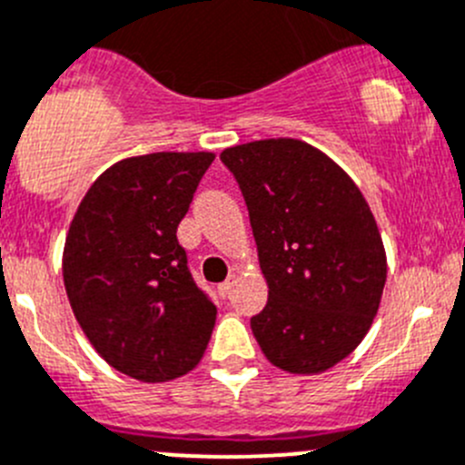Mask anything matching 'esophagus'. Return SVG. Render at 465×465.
Returning a JSON list of instances; mask_svg holds the SVG:
<instances>
[{"instance_id":"obj_1","label":"esophagus","mask_w":465,"mask_h":465,"mask_svg":"<svg viewBox=\"0 0 465 465\" xmlns=\"http://www.w3.org/2000/svg\"><path fill=\"white\" fill-rule=\"evenodd\" d=\"M236 279H238L236 274H229V277H227V282H223V283H220V286H218L220 295H223V297H227L229 292H232V288L236 286Z\"/></svg>"}]
</instances>
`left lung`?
<instances>
[{"mask_svg":"<svg viewBox=\"0 0 465 465\" xmlns=\"http://www.w3.org/2000/svg\"><path fill=\"white\" fill-rule=\"evenodd\" d=\"M250 211L268 304L250 320L272 366L318 375L352 354L386 283L375 215L350 174L295 138L227 147Z\"/></svg>","mask_w":465,"mask_h":465,"instance_id":"8db88e82","label":"left lung"}]
</instances>
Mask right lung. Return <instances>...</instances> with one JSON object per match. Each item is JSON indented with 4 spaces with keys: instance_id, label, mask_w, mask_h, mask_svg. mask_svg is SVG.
Listing matches in <instances>:
<instances>
[{
    "instance_id": "right-lung-1",
    "label": "right lung",
    "mask_w": 465,
    "mask_h": 465,
    "mask_svg": "<svg viewBox=\"0 0 465 465\" xmlns=\"http://www.w3.org/2000/svg\"><path fill=\"white\" fill-rule=\"evenodd\" d=\"M213 152H154L104 170L63 247V282L99 357L147 384L177 380L204 357L215 304L188 270L177 227Z\"/></svg>"
}]
</instances>
